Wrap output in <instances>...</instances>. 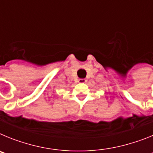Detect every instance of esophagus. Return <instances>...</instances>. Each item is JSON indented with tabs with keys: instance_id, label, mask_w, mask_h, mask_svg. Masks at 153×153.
<instances>
[{
	"instance_id": "1",
	"label": "esophagus",
	"mask_w": 153,
	"mask_h": 153,
	"mask_svg": "<svg viewBox=\"0 0 153 153\" xmlns=\"http://www.w3.org/2000/svg\"><path fill=\"white\" fill-rule=\"evenodd\" d=\"M79 83H86V79H79Z\"/></svg>"
}]
</instances>
